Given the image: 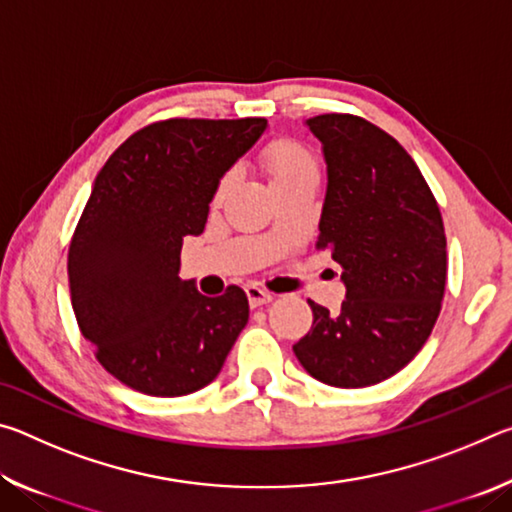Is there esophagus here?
Masks as SVG:
<instances>
[{"label": "esophagus", "mask_w": 512, "mask_h": 512, "mask_svg": "<svg viewBox=\"0 0 512 512\" xmlns=\"http://www.w3.org/2000/svg\"><path fill=\"white\" fill-rule=\"evenodd\" d=\"M246 296H248L250 307H262V305H266V302L273 300V293L271 291L259 289V287H255V284H248Z\"/></svg>", "instance_id": "obj_1"}]
</instances>
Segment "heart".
<instances>
[{
	"label": "heart",
	"instance_id": "b5f03b06",
	"mask_svg": "<svg viewBox=\"0 0 512 512\" xmlns=\"http://www.w3.org/2000/svg\"><path fill=\"white\" fill-rule=\"evenodd\" d=\"M259 164H262L264 173L268 176V183L275 189H284L298 183H307V180H318V162L311 151L305 146L291 140H273L268 142L262 151H259ZM232 185H235V173L228 171L216 180L212 203L219 205L230 194Z\"/></svg>",
	"mask_w": 512,
	"mask_h": 512
}]
</instances>
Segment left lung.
<instances>
[{
	"mask_svg": "<svg viewBox=\"0 0 512 512\" xmlns=\"http://www.w3.org/2000/svg\"><path fill=\"white\" fill-rule=\"evenodd\" d=\"M305 124L327 162L316 246L343 268L345 300L339 314L309 300L314 325L293 352L323 384L372 386L400 372L436 325L447 282L443 216L395 137L339 112Z\"/></svg>",
	"mask_w": 512,
	"mask_h": 512,
	"instance_id": "left-lung-1",
	"label": "left lung"
}]
</instances>
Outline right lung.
Listing matches in <instances>:
<instances>
[{
  "instance_id": "1",
  "label": "right lung",
  "mask_w": 512,
  "mask_h": 512,
  "mask_svg": "<svg viewBox=\"0 0 512 512\" xmlns=\"http://www.w3.org/2000/svg\"><path fill=\"white\" fill-rule=\"evenodd\" d=\"M266 119H164L103 164L67 255L72 307L112 377L153 397L216 379L241 329L239 287L207 298L180 280V248L205 230L212 192Z\"/></svg>"
}]
</instances>
